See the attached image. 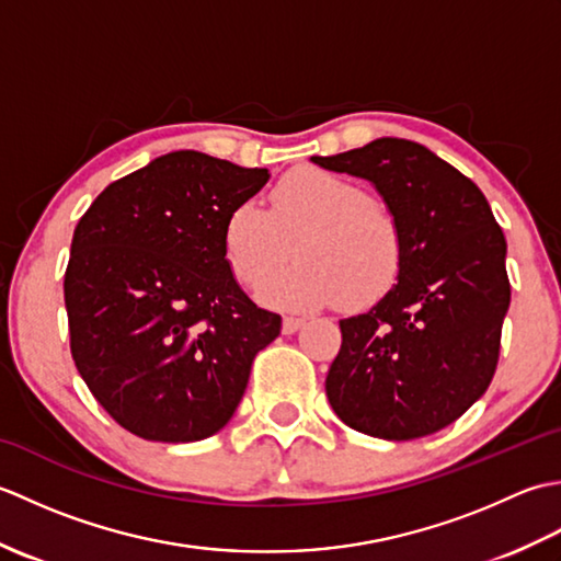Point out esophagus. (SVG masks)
<instances>
[{"label": "esophagus", "instance_id": "esophagus-1", "mask_svg": "<svg viewBox=\"0 0 561 561\" xmlns=\"http://www.w3.org/2000/svg\"><path fill=\"white\" fill-rule=\"evenodd\" d=\"M304 323H306L304 318H294V316H289V318H284L282 332H284V335H294L296 330H301V328H304Z\"/></svg>", "mask_w": 561, "mask_h": 561}]
</instances>
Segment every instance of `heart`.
<instances>
[{
    "label": "heart",
    "mask_w": 561,
    "mask_h": 561,
    "mask_svg": "<svg viewBox=\"0 0 561 561\" xmlns=\"http://www.w3.org/2000/svg\"><path fill=\"white\" fill-rule=\"evenodd\" d=\"M260 299L313 311L342 299L344 308H366L392 289L402 267V233L396 217L347 178L299 169L270 193V211L255 202L231 209L224 226V253L245 287H260L294 253Z\"/></svg>",
    "instance_id": "1"
}]
</instances>
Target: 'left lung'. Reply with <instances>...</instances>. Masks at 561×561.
Masks as SVG:
<instances>
[{"label": "left lung", "mask_w": 561, "mask_h": 561, "mask_svg": "<svg viewBox=\"0 0 561 561\" xmlns=\"http://www.w3.org/2000/svg\"><path fill=\"white\" fill-rule=\"evenodd\" d=\"M320 169L371 183L402 233L398 284L340 320L325 392L356 432L410 440L453 424L490 388L511 304L506 238L490 202L434 151L380 137Z\"/></svg>", "instance_id": "left-lung-1"}]
</instances>
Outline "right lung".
<instances>
[{
    "mask_svg": "<svg viewBox=\"0 0 561 561\" xmlns=\"http://www.w3.org/2000/svg\"><path fill=\"white\" fill-rule=\"evenodd\" d=\"M267 169L183 149L111 183L79 219L65 272L71 356L93 398L147 440L217 434L282 318L238 287L224 253L233 207Z\"/></svg>",
    "mask_w": 561,
    "mask_h": 561,
    "instance_id": "add662e5",
    "label": "right lung"
}]
</instances>
